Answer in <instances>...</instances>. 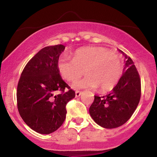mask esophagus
<instances>
[{"mask_svg": "<svg viewBox=\"0 0 157 157\" xmlns=\"http://www.w3.org/2000/svg\"><path fill=\"white\" fill-rule=\"evenodd\" d=\"M81 94H82V91H75V96H76L77 97H80Z\"/></svg>", "mask_w": 157, "mask_h": 157, "instance_id": "obj_1", "label": "esophagus"}]
</instances>
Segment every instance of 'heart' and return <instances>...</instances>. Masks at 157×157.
Returning a JSON list of instances; mask_svg holds the SVG:
<instances>
[{
	"mask_svg": "<svg viewBox=\"0 0 157 157\" xmlns=\"http://www.w3.org/2000/svg\"><path fill=\"white\" fill-rule=\"evenodd\" d=\"M57 68L61 77L75 82L85 73L83 80L77 82V88L100 87L102 91L113 89L122 75L121 57L103 47H85L77 49L72 59L66 55L59 57Z\"/></svg>",
	"mask_w": 157,
	"mask_h": 157,
	"instance_id": "obj_1",
	"label": "heart"
}]
</instances>
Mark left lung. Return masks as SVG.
I'll use <instances>...</instances> for the list:
<instances>
[{
	"label": "left lung",
	"mask_w": 157,
	"mask_h": 157,
	"mask_svg": "<svg viewBox=\"0 0 157 157\" xmlns=\"http://www.w3.org/2000/svg\"><path fill=\"white\" fill-rule=\"evenodd\" d=\"M125 58L123 73L112 91L103 97L94 96L90 106L91 117L105 128H114L125 124L134 113L141 97L138 71L130 57L125 55Z\"/></svg>",
	"instance_id": "8db88e82"
}]
</instances>
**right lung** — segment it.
<instances>
[{
	"mask_svg": "<svg viewBox=\"0 0 157 157\" xmlns=\"http://www.w3.org/2000/svg\"><path fill=\"white\" fill-rule=\"evenodd\" d=\"M64 49L61 44L42 48L27 63L17 83L20 115L39 134H51L63 125L66 105L75 97V91L63 80L57 68Z\"/></svg>",
	"mask_w": 157,
	"mask_h": 157,
	"instance_id": "obj_1",
	"label": "right lung"
}]
</instances>
